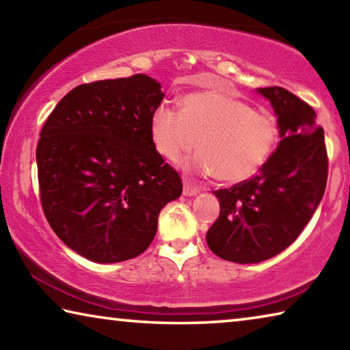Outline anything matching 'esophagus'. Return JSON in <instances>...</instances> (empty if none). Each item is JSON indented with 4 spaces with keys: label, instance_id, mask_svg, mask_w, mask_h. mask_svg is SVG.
Here are the masks:
<instances>
[{
    "label": "esophagus",
    "instance_id": "obj_1",
    "mask_svg": "<svg viewBox=\"0 0 350 350\" xmlns=\"http://www.w3.org/2000/svg\"><path fill=\"white\" fill-rule=\"evenodd\" d=\"M200 191V187H198L196 183H193L191 180L183 182V196H196V194Z\"/></svg>",
    "mask_w": 350,
    "mask_h": 350
}]
</instances>
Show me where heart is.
I'll return each mask as SVG.
<instances>
[{
  "instance_id": "heart-1",
  "label": "heart",
  "mask_w": 350,
  "mask_h": 350,
  "mask_svg": "<svg viewBox=\"0 0 350 350\" xmlns=\"http://www.w3.org/2000/svg\"><path fill=\"white\" fill-rule=\"evenodd\" d=\"M151 137L171 162L196 146L183 161L191 173L213 174L236 183L264 167L280 137L276 118L217 90L187 94L180 109L159 105L151 116Z\"/></svg>"
}]
</instances>
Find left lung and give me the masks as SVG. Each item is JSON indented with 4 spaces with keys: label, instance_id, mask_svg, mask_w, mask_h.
<instances>
[{
    "label": "left lung",
    "instance_id": "left-lung-1",
    "mask_svg": "<svg viewBox=\"0 0 350 350\" xmlns=\"http://www.w3.org/2000/svg\"><path fill=\"white\" fill-rule=\"evenodd\" d=\"M258 92L273 106L281 142L258 176L215 191L221 213L206 232L210 250L238 264L286 250L312 219L327 183L324 131L312 106L280 86Z\"/></svg>",
    "mask_w": 350,
    "mask_h": 350
}]
</instances>
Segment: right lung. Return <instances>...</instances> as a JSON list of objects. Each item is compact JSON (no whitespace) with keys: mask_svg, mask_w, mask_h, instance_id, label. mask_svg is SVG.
I'll return each instance as SVG.
<instances>
[{"mask_svg":"<svg viewBox=\"0 0 350 350\" xmlns=\"http://www.w3.org/2000/svg\"><path fill=\"white\" fill-rule=\"evenodd\" d=\"M145 74L85 83L47 117L37 146L44 216L70 250L100 264L144 253L159 213L182 194L151 137L163 100Z\"/></svg>","mask_w":350,"mask_h":350,"instance_id":"add662e5","label":"right lung"}]
</instances>
